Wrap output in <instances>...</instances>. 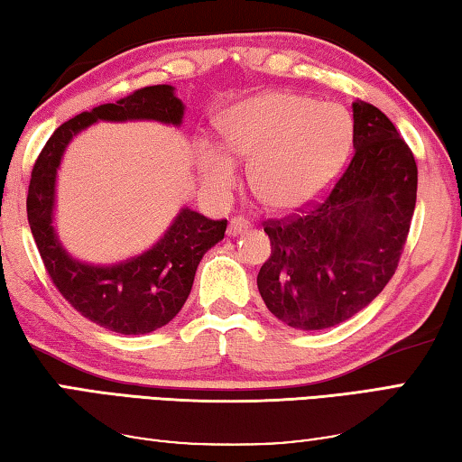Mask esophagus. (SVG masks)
Wrapping results in <instances>:
<instances>
[{"label":"esophagus","mask_w":462,"mask_h":462,"mask_svg":"<svg viewBox=\"0 0 462 462\" xmlns=\"http://www.w3.org/2000/svg\"><path fill=\"white\" fill-rule=\"evenodd\" d=\"M249 229V221L244 217H233L231 223H229V229H226V233H229L231 237L236 236H241V233H245Z\"/></svg>","instance_id":"1"}]
</instances>
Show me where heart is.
Segmentation results:
<instances>
[{"instance_id": "b5f03b06", "label": "heart", "mask_w": 462, "mask_h": 462, "mask_svg": "<svg viewBox=\"0 0 462 462\" xmlns=\"http://www.w3.org/2000/svg\"><path fill=\"white\" fill-rule=\"evenodd\" d=\"M226 151L254 157L252 186L278 210L315 200L342 165L352 139V120L337 104H315L299 94L272 92L233 106L221 125ZM202 178L215 190H229L237 165L225 151L204 145Z\"/></svg>"}]
</instances>
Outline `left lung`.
Listing matches in <instances>:
<instances>
[{
	"label": "left lung",
	"mask_w": 462,
	"mask_h": 462,
	"mask_svg": "<svg viewBox=\"0 0 462 462\" xmlns=\"http://www.w3.org/2000/svg\"><path fill=\"white\" fill-rule=\"evenodd\" d=\"M354 153L331 192L305 213L268 221L272 254L258 289L268 311L294 329L350 319L395 274L418 196V165L395 125L356 100Z\"/></svg>",
	"instance_id": "obj_1"
}]
</instances>
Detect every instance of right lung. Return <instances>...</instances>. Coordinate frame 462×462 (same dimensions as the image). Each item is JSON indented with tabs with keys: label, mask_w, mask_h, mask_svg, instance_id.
<instances>
[{
	"label": "right lung",
	"mask_w": 462,
	"mask_h": 462,
	"mask_svg": "<svg viewBox=\"0 0 462 462\" xmlns=\"http://www.w3.org/2000/svg\"><path fill=\"white\" fill-rule=\"evenodd\" d=\"M181 118L184 102L176 96V88H143L60 125L32 168L26 199L28 225L52 284L75 311L116 334H151L180 313L202 255L225 237L226 221H213L184 207L147 252L116 263L81 262L63 247L52 225L57 170L73 137L97 120H155L180 126Z\"/></svg>",
	"instance_id": "1"
}]
</instances>
